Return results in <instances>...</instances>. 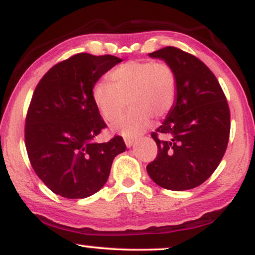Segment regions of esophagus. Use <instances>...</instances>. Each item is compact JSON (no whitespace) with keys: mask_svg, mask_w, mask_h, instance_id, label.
<instances>
[{"mask_svg":"<svg viewBox=\"0 0 255 255\" xmlns=\"http://www.w3.org/2000/svg\"><path fill=\"white\" fill-rule=\"evenodd\" d=\"M125 142L127 147H130V146H133L134 142H135V139H133V137H126Z\"/></svg>","mask_w":255,"mask_h":255,"instance_id":"esophagus-1","label":"esophagus"}]
</instances>
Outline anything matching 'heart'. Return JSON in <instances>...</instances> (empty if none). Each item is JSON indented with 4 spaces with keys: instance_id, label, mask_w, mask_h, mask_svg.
<instances>
[{
    "instance_id": "obj_1",
    "label": "heart",
    "mask_w": 255,
    "mask_h": 255,
    "mask_svg": "<svg viewBox=\"0 0 255 255\" xmlns=\"http://www.w3.org/2000/svg\"><path fill=\"white\" fill-rule=\"evenodd\" d=\"M110 83L95 85L92 97L105 121L114 122L130 110L114 126L122 135H139L151 122V118L162 119L170 113L176 102L177 79L166 62L129 61L109 74Z\"/></svg>"
}]
</instances>
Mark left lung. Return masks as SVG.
Listing matches in <instances>:
<instances>
[{"label": "left lung", "instance_id": "1", "mask_svg": "<svg viewBox=\"0 0 255 255\" xmlns=\"http://www.w3.org/2000/svg\"><path fill=\"white\" fill-rule=\"evenodd\" d=\"M148 55L172 67L177 96L163 125L151 134L158 153L146 170L162 188H195L211 176L227 150L229 105L217 78L198 57L175 46Z\"/></svg>", "mask_w": 255, "mask_h": 255}]
</instances>
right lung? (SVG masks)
Returning <instances> with one entry per match:
<instances>
[{
	"instance_id": "1",
	"label": "right lung",
	"mask_w": 255,
	"mask_h": 255,
	"mask_svg": "<svg viewBox=\"0 0 255 255\" xmlns=\"http://www.w3.org/2000/svg\"><path fill=\"white\" fill-rule=\"evenodd\" d=\"M121 58L77 54L55 64L38 83L25 124V145L38 177L55 194L83 199L97 193L111 164L126 151L122 136L97 144L107 125L92 97L93 87Z\"/></svg>"
}]
</instances>
